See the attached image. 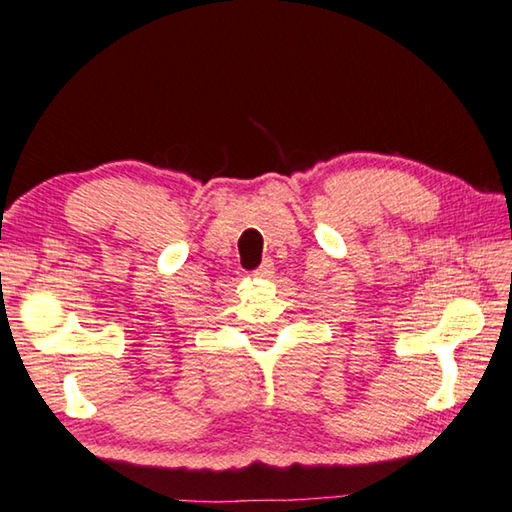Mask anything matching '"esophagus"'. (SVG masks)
<instances>
[{
  "label": "esophagus",
  "instance_id": "obj_1",
  "mask_svg": "<svg viewBox=\"0 0 512 512\" xmlns=\"http://www.w3.org/2000/svg\"><path fill=\"white\" fill-rule=\"evenodd\" d=\"M273 273H275V266H273V262H268V259L257 268V271H253V275L259 277V280H268V277H273Z\"/></svg>",
  "mask_w": 512,
  "mask_h": 512
}]
</instances>
